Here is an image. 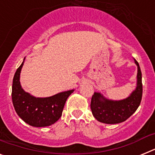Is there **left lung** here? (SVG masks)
Returning a JSON list of instances; mask_svg holds the SVG:
<instances>
[{
  "instance_id": "left-lung-1",
  "label": "left lung",
  "mask_w": 155,
  "mask_h": 155,
  "mask_svg": "<svg viewBox=\"0 0 155 155\" xmlns=\"http://www.w3.org/2000/svg\"><path fill=\"white\" fill-rule=\"evenodd\" d=\"M137 66L136 88L127 98L122 100H112L105 98L100 92H94L91 102L93 116L98 121L106 124H116L124 122L132 116L139 107L142 98V74L139 64Z\"/></svg>"
}]
</instances>
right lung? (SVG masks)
Wrapping results in <instances>:
<instances>
[{
  "mask_svg": "<svg viewBox=\"0 0 155 155\" xmlns=\"http://www.w3.org/2000/svg\"><path fill=\"white\" fill-rule=\"evenodd\" d=\"M24 61L16 71L12 84V102L18 116L28 125L44 127L55 124L61 118L65 102L74 90L63 91L53 96L36 98L25 91L20 83Z\"/></svg>",
  "mask_w": 155,
  "mask_h": 155,
  "instance_id": "1",
  "label": "right lung"
}]
</instances>
